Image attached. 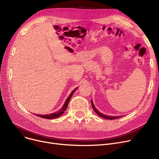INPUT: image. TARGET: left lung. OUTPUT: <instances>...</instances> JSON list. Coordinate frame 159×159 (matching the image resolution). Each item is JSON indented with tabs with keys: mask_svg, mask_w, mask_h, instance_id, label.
Returning a JSON list of instances; mask_svg holds the SVG:
<instances>
[{
	"mask_svg": "<svg viewBox=\"0 0 159 159\" xmlns=\"http://www.w3.org/2000/svg\"><path fill=\"white\" fill-rule=\"evenodd\" d=\"M91 106H92V107H93V109L94 110V111H95V112L98 115V116H101V117H102V118H104V119H109V120H113V119H118V118H120V117H121V116H108V115H104V114H102V113H101V112H100L99 111H98L97 109H96V107H95V106H94V104H93V101H92V100H91Z\"/></svg>",
	"mask_w": 159,
	"mask_h": 159,
	"instance_id": "obj_1",
	"label": "left lung"
}]
</instances>
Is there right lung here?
<instances>
[{
  "mask_svg": "<svg viewBox=\"0 0 159 159\" xmlns=\"http://www.w3.org/2000/svg\"><path fill=\"white\" fill-rule=\"evenodd\" d=\"M77 89V88H75V89H73L71 91V93H70V95H69L68 98L66 99V101H65V102H64V104L63 106L62 107L61 109H60L58 111H57L55 113H52V114H49V115H38V114H36V115L39 116V117L43 118V119H56V118L58 117V116H60L66 110V108H67V107H68V105L69 104V102L70 101V99H71L73 94L74 93V92L75 91V90H76Z\"/></svg>",
  "mask_w": 159,
  "mask_h": 159,
  "instance_id": "obj_1",
  "label": "right lung"
}]
</instances>
